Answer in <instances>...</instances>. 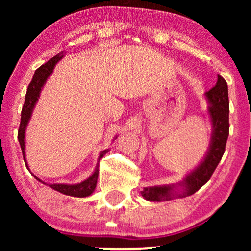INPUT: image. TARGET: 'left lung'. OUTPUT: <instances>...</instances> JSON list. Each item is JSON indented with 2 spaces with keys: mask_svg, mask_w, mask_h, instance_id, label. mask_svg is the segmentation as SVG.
I'll return each instance as SVG.
<instances>
[{
  "mask_svg": "<svg viewBox=\"0 0 251 251\" xmlns=\"http://www.w3.org/2000/svg\"><path fill=\"white\" fill-rule=\"evenodd\" d=\"M204 98L208 102L207 115L211 125V137L203 159L179 183L144 187L140 194L145 200L161 202L190 197L200 190L214 174L225 152L229 129L228 89L227 83L221 75H217L215 87L205 92Z\"/></svg>",
  "mask_w": 251,
  "mask_h": 251,
  "instance_id": "left-lung-1",
  "label": "left lung"
}]
</instances>
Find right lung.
<instances>
[{"mask_svg":"<svg viewBox=\"0 0 251 251\" xmlns=\"http://www.w3.org/2000/svg\"><path fill=\"white\" fill-rule=\"evenodd\" d=\"M65 57V52L58 53L54 56L53 58H51L49 61H47L46 64L42 65V66L37 68L35 71V74L30 81V83L27 88V92H26V97H25V104L23 106V111H22V119H20V126H19V131H18V140L20 144V147H22V152H23V156H24V161H25V164L27 167V169L29 170L28 163H27L26 160V129L27 126L32 119V114L34 108L39 101L41 91L44 85H46L48 78L51 76L52 72L54 70V66H56L58 61H60L63 58ZM118 138V136L114 137V139ZM113 139V140H114ZM108 152V149H106L104 151H101L99 153L98 156V161L97 164H96V168L90 176H89L87 179L82 180L81 183L77 184H48L44 183L43 180H41L39 177L34 176L36 180H39L40 183H42L44 185H48V186L52 188V190L60 192L65 195H70V197H75V198H87L90 197V195L94 193L96 185H97V179H98V174H99V162L100 160L104 157L106 153Z\"/></svg>","mask_w":251,"mask_h":251,"instance_id":"add662e5","label":"right lung"}]
</instances>
